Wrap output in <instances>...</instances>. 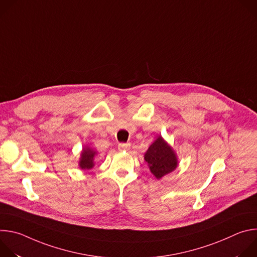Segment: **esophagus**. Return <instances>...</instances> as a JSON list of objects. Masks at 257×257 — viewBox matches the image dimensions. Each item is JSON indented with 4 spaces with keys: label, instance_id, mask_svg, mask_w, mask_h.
<instances>
[{
    "label": "esophagus",
    "instance_id": "obj_1",
    "mask_svg": "<svg viewBox=\"0 0 257 257\" xmlns=\"http://www.w3.org/2000/svg\"><path fill=\"white\" fill-rule=\"evenodd\" d=\"M118 149L119 151H128L130 149V143H124V142L119 143Z\"/></svg>",
    "mask_w": 257,
    "mask_h": 257
}]
</instances>
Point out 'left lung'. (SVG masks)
I'll return each mask as SVG.
<instances>
[{
	"instance_id": "left-lung-1",
	"label": "left lung",
	"mask_w": 257,
	"mask_h": 257,
	"mask_svg": "<svg viewBox=\"0 0 257 257\" xmlns=\"http://www.w3.org/2000/svg\"><path fill=\"white\" fill-rule=\"evenodd\" d=\"M144 160L157 179H161L163 176L173 172L178 166L176 154L162 137H159L150 146Z\"/></svg>"
}]
</instances>
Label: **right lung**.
<instances>
[{
    "instance_id": "obj_1",
    "label": "right lung",
    "mask_w": 257,
    "mask_h": 257,
    "mask_svg": "<svg viewBox=\"0 0 257 257\" xmlns=\"http://www.w3.org/2000/svg\"><path fill=\"white\" fill-rule=\"evenodd\" d=\"M95 156V152L90 149H84L81 154V159L79 162V166L83 170H89L93 167V159Z\"/></svg>"
}]
</instances>
